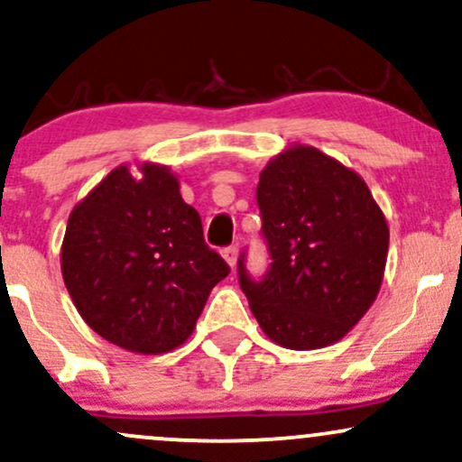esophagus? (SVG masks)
<instances>
[{
  "label": "esophagus",
  "instance_id": "34e87169",
  "mask_svg": "<svg viewBox=\"0 0 462 462\" xmlns=\"http://www.w3.org/2000/svg\"><path fill=\"white\" fill-rule=\"evenodd\" d=\"M221 256H224V261L230 264L232 269H235L236 267V261H238V247L236 245L224 247V249H221Z\"/></svg>",
  "mask_w": 462,
  "mask_h": 462
}]
</instances>
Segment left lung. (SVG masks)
<instances>
[{
	"label": "left lung",
	"mask_w": 462,
	"mask_h": 462,
	"mask_svg": "<svg viewBox=\"0 0 462 462\" xmlns=\"http://www.w3.org/2000/svg\"><path fill=\"white\" fill-rule=\"evenodd\" d=\"M256 199L269 273L238 261V282L261 330L289 349L341 341L378 298L389 226L365 180L317 147H286L261 171Z\"/></svg>",
	"instance_id": "left-lung-1"
}]
</instances>
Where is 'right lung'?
Segmentation results:
<instances>
[{
	"label": "right lung",
	"instance_id": "1",
	"mask_svg": "<svg viewBox=\"0 0 462 462\" xmlns=\"http://www.w3.org/2000/svg\"><path fill=\"white\" fill-rule=\"evenodd\" d=\"M119 164L69 215L62 280L82 319L128 352H171L230 273L204 243L198 210L158 162Z\"/></svg>",
	"mask_w": 462,
	"mask_h": 462
}]
</instances>
